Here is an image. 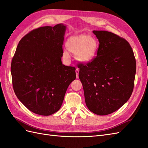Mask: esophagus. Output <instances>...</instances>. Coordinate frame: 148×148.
<instances>
[{"label":"esophagus","mask_w":148,"mask_h":148,"mask_svg":"<svg viewBox=\"0 0 148 148\" xmlns=\"http://www.w3.org/2000/svg\"><path fill=\"white\" fill-rule=\"evenodd\" d=\"M79 70L78 68H77L76 69H75V74H76V77L78 78L79 77Z\"/></svg>","instance_id":"34e87169"}]
</instances>
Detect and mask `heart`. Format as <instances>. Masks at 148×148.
I'll list each match as a JSON object with an SVG mask.
<instances>
[{"label":"heart","instance_id":"obj_1","mask_svg":"<svg viewBox=\"0 0 148 148\" xmlns=\"http://www.w3.org/2000/svg\"><path fill=\"white\" fill-rule=\"evenodd\" d=\"M68 50L75 53V58L83 63L91 62L95 58L99 49V42L95 37L88 35H78L69 37L66 42ZM64 56L69 58L67 50L64 51Z\"/></svg>","mask_w":148,"mask_h":148}]
</instances>
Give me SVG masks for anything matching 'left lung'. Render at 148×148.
Returning <instances> with one entry per match:
<instances>
[{"label":"left lung","instance_id":"1","mask_svg":"<svg viewBox=\"0 0 148 148\" xmlns=\"http://www.w3.org/2000/svg\"><path fill=\"white\" fill-rule=\"evenodd\" d=\"M99 42L91 62H80L79 77L87 107L104 116L119 109L130 99L134 89L136 62L130 43L115 34L93 31Z\"/></svg>","mask_w":148,"mask_h":148}]
</instances>
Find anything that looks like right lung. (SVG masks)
<instances>
[{
	"label": "right lung",
	"mask_w": 148,
	"mask_h": 148,
	"mask_svg": "<svg viewBox=\"0 0 148 148\" xmlns=\"http://www.w3.org/2000/svg\"><path fill=\"white\" fill-rule=\"evenodd\" d=\"M66 26L34 29L19 41L11 62L14 92L29 110L49 116L59 110L75 68L62 64Z\"/></svg>",
	"instance_id": "right-lung-1"
}]
</instances>
